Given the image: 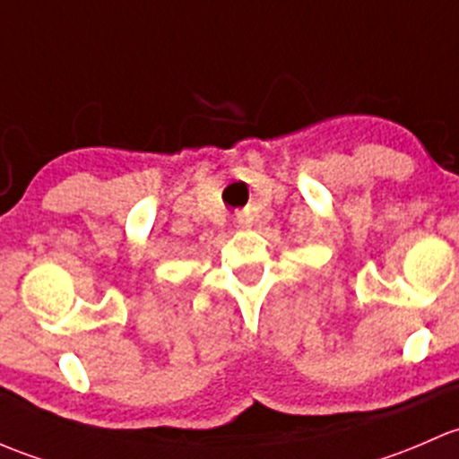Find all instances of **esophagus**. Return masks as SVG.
<instances>
[{
  "label": "esophagus",
  "mask_w": 459,
  "mask_h": 459,
  "mask_svg": "<svg viewBox=\"0 0 459 459\" xmlns=\"http://www.w3.org/2000/svg\"><path fill=\"white\" fill-rule=\"evenodd\" d=\"M235 226H238V229H251V220H248L247 215H238L235 217Z\"/></svg>",
  "instance_id": "obj_1"
}]
</instances>
